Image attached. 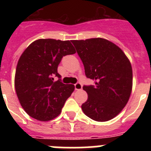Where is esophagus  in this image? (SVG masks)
<instances>
[{
    "mask_svg": "<svg viewBox=\"0 0 151 151\" xmlns=\"http://www.w3.org/2000/svg\"><path fill=\"white\" fill-rule=\"evenodd\" d=\"M82 88V85L81 83H79V82H78V83L75 84V89L77 91L78 90H81V89Z\"/></svg>",
    "mask_w": 151,
    "mask_h": 151,
    "instance_id": "1",
    "label": "esophagus"
}]
</instances>
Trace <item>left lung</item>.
I'll use <instances>...</instances> for the list:
<instances>
[{
  "label": "left lung",
  "instance_id": "obj_1",
  "mask_svg": "<svg viewBox=\"0 0 151 151\" xmlns=\"http://www.w3.org/2000/svg\"><path fill=\"white\" fill-rule=\"evenodd\" d=\"M94 85H84L88 100L82 105L85 115L97 122L110 120L126 105L132 88V69L127 57L104 38L72 41Z\"/></svg>",
  "mask_w": 151,
  "mask_h": 151
}]
</instances>
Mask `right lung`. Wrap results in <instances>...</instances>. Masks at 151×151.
Here are the masks:
<instances>
[{"mask_svg":"<svg viewBox=\"0 0 151 151\" xmlns=\"http://www.w3.org/2000/svg\"><path fill=\"white\" fill-rule=\"evenodd\" d=\"M75 53L70 41L50 38L36 40L24 50L14 82L21 106L31 117L48 121L60 115L75 86L61 82L57 67L63 57ZM54 76L59 79L54 82Z\"/></svg>","mask_w":151,"mask_h":151,"instance_id":"obj_1","label":"right lung"}]
</instances>
